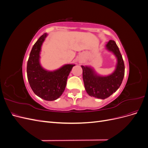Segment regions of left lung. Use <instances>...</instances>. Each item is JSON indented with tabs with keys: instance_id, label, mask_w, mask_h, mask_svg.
<instances>
[{
	"instance_id": "obj_1",
	"label": "left lung",
	"mask_w": 148,
	"mask_h": 148,
	"mask_svg": "<svg viewBox=\"0 0 148 148\" xmlns=\"http://www.w3.org/2000/svg\"><path fill=\"white\" fill-rule=\"evenodd\" d=\"M106 49L112 52L117 59L115 69L107 76L97 74L92 67L82 65L84 88L91 97L104 99L114 93L120 86L125 75V65L119 49L113 40L107 42Z\"/></svg>"
}]
</instances>
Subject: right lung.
I'll use <instances>...</instances> for the list:
<instances>
[{
	"label": "right lung",
	"instance_id": "1",
	"mask_svg": "<svg viewBox=\"0 0 148 148\" xmlns=\"http://www.w3.org/2000/svg\"><path fill=\"white\" fill-rule=\"evenodd\" d=\"M44 33L31 49L27 63V77L30 86L36 95L46 101H54L64 92L67 78L75 64H66L59 69L49 71L40 63L42 43L47 36Z\"/></svg>",
	"mask_w": 148,
	"mask_h": 148
}]
</instances>
